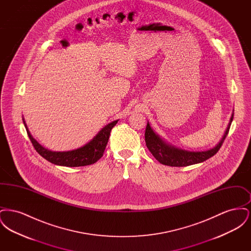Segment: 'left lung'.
<instances>
[{"instance_id": "left-lung-1", "label": "left lung", "mask_w": 251, "mask_h": 251, "mask_svg": "<svg viewBox=\"0 0 251 251\" xmlns=\"http://www.w3.org/2000/svg\"><path fill=\"white\" fill-rule=\"evenodd\" d=\"M233 112L231 114L230 120L227 124V129L221 137L220 141L215 145V147L201 151H190L172 146L167 143L165 139H163L160 135H158L153 131L148 121L146 131H145V141L147 148L151 152V154L155 157L156 160L163 165L170 167H187L195 164H200L206 161L207 159L215 155L219 151L220 147L224 142L231 122L233 120Z\"/></svg>"}]
</instances>
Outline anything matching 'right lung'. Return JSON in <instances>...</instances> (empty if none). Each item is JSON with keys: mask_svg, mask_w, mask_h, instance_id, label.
Listing matches in <instances>:
<instances>
[{"mask_svg": "<svg viewBox=\"0 0 251 251\" xmlns=\"http://www.w3.org/2000/svg\"><path fill=\"white\" fill-rule=\"evenodd\" d=\"M24 120L25 129L28 133V136L33 144L36 151L51 164L62 166V167H84L92 165L96 163L101 156L103 155L104 150L109 140L110 132L112 128L118 123L119 120H114L107 125H105L95 136L83 147L69 151H52L48 149H45L43 146L36 141L32 136L31 132L28 130V127Z\"/></svg>", "mask_w": 251, "mask_h": 251, "instance_id": "right-lung-1", "label": "right lung"}]
</instances>
